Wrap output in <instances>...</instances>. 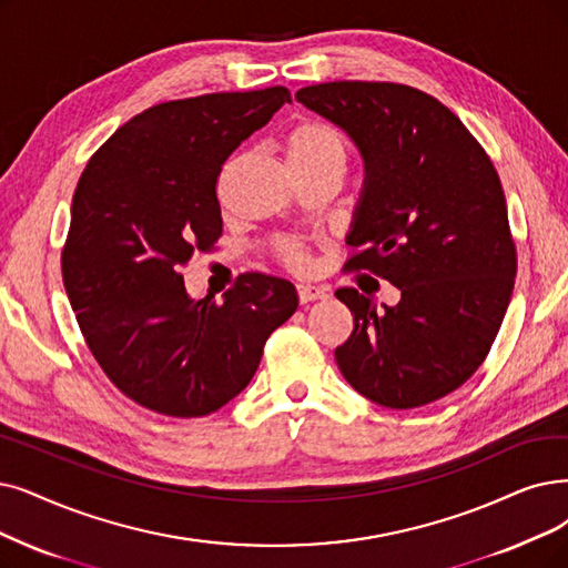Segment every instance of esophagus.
Returning <instances> with one entry per match:
<instances>
[{"label":"esophagus","instance_id":"esophagus-1","mask_svg":"<svg viewBox=\"0 0 568 568\" xmlns=\"http://www.w3.org/2000/svg\"><path fill=\"white\" fill-rule=\"evenodd\" d=\"M298 298H301V303H303V305H307V303H314V301H324V298H328V293H326V288H322V286H314V284H301V286H298Z\"/></svg>","mask_w":568,"mask_h":568}]
</instances>
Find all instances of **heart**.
I'll return each mask as SVG.
<instances>
[{"instance_id": "b5f03b06", "label": "heart", "mask_w": 568, "mask_h": 568, "mask_svg": "<svg viewBox=\"0 0 568 568\" xmlns=\"http://www.w3.org/2000/svg\"><path fill=\"white\" fill-rule=\"evenodd\" d=\"M286 161L293 170H312L324 165H347L349 158V142L343 132H339L331 123L322 121H303L293 125L286 134ZM280 256L291 267H303L307 263V256L296 242L282 240L277 244Z\"/></svg>"}]
</instances>
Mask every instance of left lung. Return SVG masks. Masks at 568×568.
<instances>
[{"label":"left lung","mask_w":568,"mask_h":568,"mask_svg":"<svg viewBox=\"0 0 568 568\" xmlns=\"http://www.w3.org/2000/svg\"><path fill=\"white\" fill-rule=\"evenodd\" d=\"M296 100L347 132L363 186L345 270H371L400 291L377 310L356 288L335 296L354 331L339 373L368 400L407 410L434 403L480 368L517 272L498 174L466 125L436 98L400 83L333 81Z\"/></svg>","instance_id":"1"}]
</instances>
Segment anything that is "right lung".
I'll return each mask as SVG.
<instances>
[{
  "label": "right lung",
  "instance_id": "right-lung-1",
  "mask_svg": "<svg viewBox=\"0 0 568 568\" xmlns=\"http://www.w3.org/2000/svg\"><path fill=\"white\" fill-rule=\"evenodd\" d=\"M291 102L284 85L155 104L90 158L72 200L62 282L104 375L142 407L205 417L252 382L296 286L246 272L195 301L181 267L221 237L216 179Z\"/></svg>",
  "mask_w": 568,
  "mask_h": 568
}]
</instances>
